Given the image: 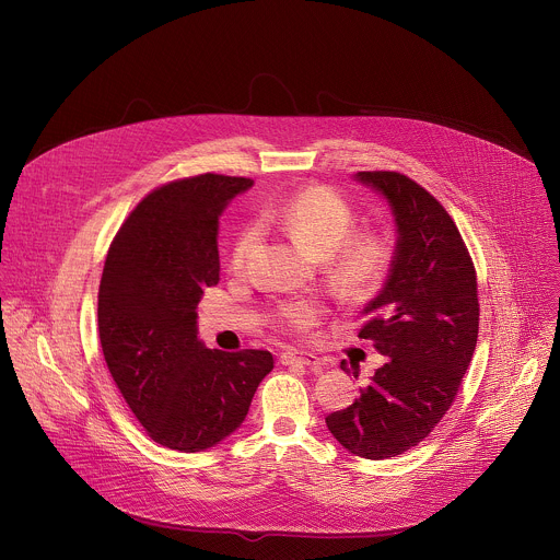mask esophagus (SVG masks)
Masks as SVG:
<instances>
[{
	"label": "esophagus",
	"mask_w": 560,
	"mask_h": 560,
	"mask_svg": "<svg viewBox=\"0 0 560 560\" xmlns=\"http://www.w3.org/2000/svg\"><path fill=\"white\" fill-rule=\"evenodd\" d=\"M280 363L282 365H304V368H322L324 363L315 357V354H308V352H282L280 357Z\"/></svg>",
	"instance_id": "34e87169"
}]
</instances>
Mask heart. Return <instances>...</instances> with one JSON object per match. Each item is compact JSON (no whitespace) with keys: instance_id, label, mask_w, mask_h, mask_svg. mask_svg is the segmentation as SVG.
Returning a JSON list of instances; mask_svg holds the SVG:
<instances>
[{"instance_id":"obj_1","label":"heart","mask_w":560,"mask_h":560,"mask_svg":"<svg viewBox=\"0 0 560 560\" xmlns=\"http://www.w3.org/2000/svg\"><path fill=\"white\" fill-rule=\"evenodd\" d=\"M267 219L282 225L304 247L326 254L335 284L352 298L372 293L390 267V245L373 230H357L354 206L328 187H308L280 206L267 210ZM256 230L247 225L234 241L230 265L243 269ZM326 313L319 298H295L276 306L273 319L282 330L304 332Z\"/></svg>"}]
</instances>
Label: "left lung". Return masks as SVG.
<instances>
[{
    "instance_id": "obj_1",
    "label": "left lung",
    "mask_w": 560,
    "mask_h": 560,
    "mask_svg": "<svg viewBox=\"0 0 560 560\" xmlns=\"http://www.w3.org/2000/svg\"><path fill=\"white\" fill-rule=\"evenodd\" d=\"M357 178L388 199L397 223L388 278L359 330L386 363L326 423L346 450L382 460L423 441L454 404L476 350L480 304L474 260L441 201L397 172Z\"/></svg>"
}]
</instances>
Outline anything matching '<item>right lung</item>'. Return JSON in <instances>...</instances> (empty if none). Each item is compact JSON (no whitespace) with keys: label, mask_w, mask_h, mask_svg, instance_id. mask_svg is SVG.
<instances>
[{"label":"right lung","mask_w":560,"mask_h":560,"mask_svg":"<svg viewBox=\"0 0 560 560\" xmlns=\"http://www.w3.org/2000/svg\"><path fill=\"white\" fill-rule=\"evenodd\" d=\"M249 178L199 174L150 190L117 230L97 295L102 352L119 393L156 443L199 452L245 419L265 350H206L197 304L219 282L217 230Z\"/></svg>","instance_id":"1"}]
</instances>
